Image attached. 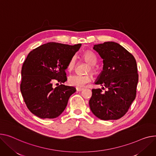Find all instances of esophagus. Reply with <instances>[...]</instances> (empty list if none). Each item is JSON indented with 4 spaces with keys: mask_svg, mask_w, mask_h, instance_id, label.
<instances>
[{
    "mask_svg": "<svg viewBox=\"0 0 156 156\" xmlns=\"http://www.w3.org/2000/svg\"><path fill=\"white\" fill-rule=\"evenodd\" d=\"M83 90V88H78V87L76 88V90L78 91H81Z\"/></svg>",
    "mask_w": 156,
    "mask_h": 156,
    "instance_id": "esophagus-1",
    "label": "esophagus"
}]
</instances>
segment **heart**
<instances>
[{"label": "heart", "mask_w": 156, "mask_h": 156, "mask_svg": "<svg viewBox=\"0 0 156 156\" xmlns=\"http://www.w3.org/2000/svg\"><path fill=\"white\" fill-rule=\"evenodd\" d=\"M84 59L87 61V63L91 65L94 66L96 65L97 59L96 55L91 51H86L83 54ZM76 63V57L73 56L68 64V69L71 70L74 68ZM91 80V76L90 75H79L73 74L68 78V83L70 85L81 88L84 87Z\"/></svg>", "instance_id": "heart-1"}]
</instances>
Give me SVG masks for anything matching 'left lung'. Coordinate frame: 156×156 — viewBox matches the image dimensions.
I'll use <instances>...</instances> for the list:
<instances>
[{
    "mask_svg": "<svg viewBox=\"0 0 156 156\" xmlns=\"http://www.w3.org/2000/svg\"><path fill=\"white\" fill-rule=\"evenodd\" d=\"M93 49L103 63L95 83L107 90L102 93L100 88L92 89L90 109L101 120H117L127 113L136 97L139 75L136 59L123 46L112 41L95 44Z\"/></svg>",
    "mask_w": 156,
    "mask_h": 156,
    "instance_id": "8db88e82",
    "label": "left lung"
}]
</instances>
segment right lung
Listing matches in <instances>:
<instances>
[{
  "mask_svg": "<svg viewBox=\"0 0 156 156\" xmlns=\"http://www.w3.org/2000/svg\"><path fill=\"white\" fill-rule=\"evenodd\" d=\"M81 46L50 42L36 48L27 55L21 70L20 91L27 107L36 116L56 118L66 108L76 88L61 83L67 80L65 70ZM55 80L61 85L53 88Z\"/></svg>",
  "mask_w": 156,
  "mask_h": 156,
  "instance_id": "right-lung-1",
  "label": "right lung"
}]
</instances>
